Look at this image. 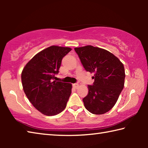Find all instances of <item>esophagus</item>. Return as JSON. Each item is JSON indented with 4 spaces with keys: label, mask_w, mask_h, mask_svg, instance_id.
<instances>
[{
    "label": "esophagus",
    "mask_w": 148,
    "mask_h": 148,
    "mask_svg": "<svg viewBox=\"0 0 148 148\" xmlns=\"http://www.w3.org/2000/svg\"><path fill=\"white\" fill-rule=\"evenodd\" d=\"M72 86H73V87H74V88L77 89V87H79V84H74L73 85H72Z\"/></svg>",
    "instance_id": "esophagus-1"
}]
</instances>
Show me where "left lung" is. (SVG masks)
I'll use <instances>...</instances> for the list:
<instances>
[{
  "label": "left lung",
  "mask_w": 148,
  "mask_h": 148,
  "mask_svg": "<svg viewBox=\"0 0 148 148\" xmlns=\"http://www.w3.org/2000/svg\"><path fill=\"white\" fill-rule=\"evenodd\" d=\"M74 49L86 71L94 74L93 85L88 86V95L83 99L85 108L93 114L106 113L123 89V64L114 54L98 47L89 45Z\"/></svg>",
  "instance_id": "8db88e82"
}]
</instances>
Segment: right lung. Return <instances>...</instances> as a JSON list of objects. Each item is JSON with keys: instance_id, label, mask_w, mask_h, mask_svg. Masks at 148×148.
Here are the masks:
<instances>
[{"instance_id": "1", "label": "right lung", "mask_w": 148, "mask_h": 148, "mask_svg": "<svg viewBox=\"0 0 148 148\" xmlns=\"http://www.w3.org/2000/svg\"><path fill=\"white\" fill-rule=\"evenodd\" d=\"M71 50L69 47L49 46L35 55L22 71V86L27 99L45 116H56L66 106L72 84L53 79L62 58Z\"/></svg>"}]
</instances>
